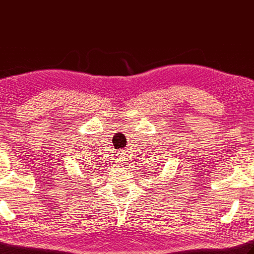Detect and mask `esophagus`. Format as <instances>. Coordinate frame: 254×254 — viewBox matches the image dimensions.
<instances>
[{"label": "esophagus", "mask_w": 254, "mask_h": 254, "mask_svg": "<svg viewBox=\"0 0 254 254\" xmlns=\"http://www.w3.org/2000/svg\"><path fill=\"white\" fill-rule=\"evenodd\" d=\"M121 155H119V158H120V162H121V164H126L127 163V158H126V156L124 155H122V153H120Z\"/></svg>", "instance_id": "obj_1"}]
</instances>
